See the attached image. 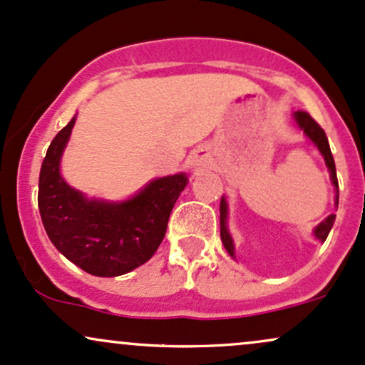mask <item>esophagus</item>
I'll return each instance as SVG.
<instances>
[{"label":"esophagus","mask_w":365,"mask_h":365,"mask_svg":"<svg viewBox=\"0 0 365 365\" xmlns=\"http://www.w3.org/2000/svg\"><path fill=\"white\" fill-rule=\"evenodd\" d=\"M205 162H207V155L203 153V150H198V152H195L190 157L191 167H201V165H205Z\"/></svg>","instance_id":"esophagus-1"}]
</instances>
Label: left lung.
I'll return each mask as SVG.
<instances>
[{
    "label": "left lung",
    "mask_w": 365,
    "mask_h": 365,
    "mask_svg": "<svg viewBox=\"0 0 365 365\" xmlns=\"http://www.w3.org/2000/svg\"><path fill=\"white\" fill-rule=\"evenodd\" d=\"M294 118H295V123L299 124V128L306 133L307 138H309L312 143L318 147L321 155L324 157V162H327V165L329 169V175H331L333 186L338 187L336 167H335V160H333L331 150H329L327 133H324L323 128H321L319 124L311 118L309 113H306V110H297V113H294ZM336 205H338V196H336ZM333 224H335V215H329L328 218H324V220L314 229L316 239H319L321 242L327 241V237H328L329 230H331ZM220 237H222V242H224L227 252H229V255L234 258V241H232V237H230L229 229H227V201H225V198H222V201H220Z\"/></svg>",
    "instance_id": "1"
}]
</instances>
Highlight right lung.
Wrapping results in <instances>:
<instances>
[{
	"mask_svg": "<svg viewBox=\"0 0 365 365\" xmlns=\"http://www.w3.org/2000/svg\"><path fill=\"white\" fill-rule=\"evenodd\" d=\"M75 119L54 136L42 162L37 195L42 224L56 250L83 272L124 275L147 263L160 246L187 178L174 174L155 179L123 203L87 200L59 174Z\"/></svg>",
	"mask_w": 365,
	"mask_h": 365,
	"instance_id": "add662e5",
	"label": "right lung"
}]
</instances>
